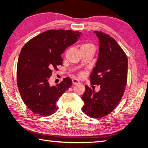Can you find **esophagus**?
<instances>
[{"instance_id": "esophagus-1", "label": "esophagus", "mask_w": 148, "mask_h": 148, "mask_svg": "<svg viewBox=\"0 0 148 148\" xmlns=\"http://www.w3.org/2000/svg\"><path fill=\"white\" fill-rule=\"evenodd\" d=\"M72 84H74V85H75V84H79L80 82L79 81H78L77 79H72Z\"/></svg>"}]
</instances>
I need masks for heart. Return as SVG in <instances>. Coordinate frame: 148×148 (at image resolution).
Returning <instances> with one entry per match:
<instances>
[{
  "label": "heart",
  "mask_w": 148,
  "mask_h": 148,
  "mask_svg": "<svg viewBox=\"0 0 148 148\" xmlns=\"http://www.w3.org/2000/svg\"><path fill=\"white\" fill-rule=\"evenodd\" d=\"M92 47H94L93 44H92L91 42H88V41H85L83 42L82 44H81V51H82V50H84V49H88L90 48H92ZM79 76L80 77H82L83 76V74H79Z\"/></svg>",
  "instance_id": "obj_1"
}]
</instances>
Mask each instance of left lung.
<instances>
[{"label":"left lung","mask_w":148,"mask_h":148,"mask_svg":"<svg viewBox=\"0 0 148 148\" xmlns=\"http://www.w3.org/2000/svg\"><path fill=\"white\" fill-rule=\"evenodd\" d=\"M94 33L99 39V53L90 77L91 84L100 86V90L95 92L85 85L81 99L84 102L83 112L89 117L99 118L111 112L123 95L127 82L128 58L112 37L101 31Z\"/></svg>","instance_id":"left-lung-1"}]
</instances>
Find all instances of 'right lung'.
Returning a JSON list of instances; mask_svg holds the SVG:
<instances>
[{
    "mask_svg": "<svg viewBox=\"0 0 148 148\" xmlns=\"http://www.w3.org/2000/svg\"><path fill=\"white\" fill-rule=\"evenodd\" d=\"M81 32L71 30H48L29 40L19 55L17 85L26 106L39 116H49L57 111L56 102L72 84L66 77L56 86H50L53 70L62 65V54L77 41Z\"/></svg>",
    "mask_w": 148,
    "mask_h": 148,
    "instance_id": "1",
    "label": "right lung"
}]
</instances>
